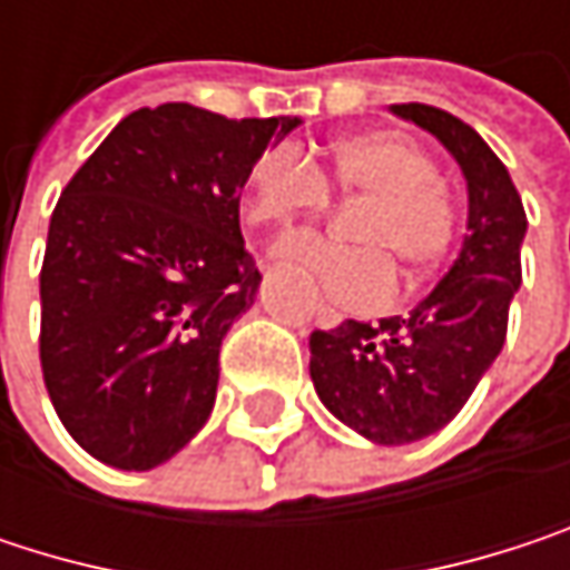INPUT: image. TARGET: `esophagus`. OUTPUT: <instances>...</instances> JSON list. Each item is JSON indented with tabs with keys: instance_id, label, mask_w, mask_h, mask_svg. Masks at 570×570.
Segmentation results:
<instances>
[{
	"instance_id": "obj_1",
	"label": "esophagus",
	"mask_w": 570,
	"mask_h": 570,
	"mask_svg": "<svg viewBox=\"0 0 570 570\" xmlns=\"http://www.w3.org/2000/svg\"><path fill=\"white\" fill-rule=\"evenodd\" d=\"M274 257H277V254H274ZM313 316H316L320 326H336V323H340V313H336L333 306H323V303L313 306Z\"/></svg>"
}]
</instances>
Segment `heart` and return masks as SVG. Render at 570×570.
Here are the masks:
<instances>
[{"label":"heart","instance_id":"obj_1","mask_svg":"<svg viewBox=\"0 0 570 570\" xmlns=\"http://www.w3.org/2000/svg\"><path fill=\"white\" fill-rule=\"evenodd\" d=\"M330 183L343 200H363L350 220V244L286 237L274 254L350 309L383 306L409 281L429 274L455 244L459 204L435 158L405 135L370 131L343 138L320 174L296 148L274 145L247 168V217L257 227H289L330 207Z\"/></svg>","mask_w":570,"mask_h":570}]
</instances>
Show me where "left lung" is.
Instances as JSON below:
<instances>
[{
  "instance_id": "left-lung-1",
  "label": "left lung",
  "mask_w": 570,
  "mask_h": 570,
  "mask_svg": "<svg viewBox=\"0 0 570 570\" xmlns=\"http://www.w3.org/2000/svg\"><path fill=\"white\" fill-rule=\"evenodd\" d=\"M435 135L469 184L459 261L405 316L343 320L309 336V376L323 405L380 445H405L449 425L505 346L521 284L528 217L509 168L462 118L432 105H393Z\"/></svg>"
}]
</instances>
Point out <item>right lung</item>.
Segmentation results:
<instances>
[{"label": "right lung", "mask_w": 570, "mask_h": 570, "mask_svg": "<svg viewBox=\"0 0 570 570\" xmlns=\"http://www.w3.org/2000/svg\"><path fill=\"white\" fill-rule=\"evenodd\" d=\"M299 118L138 108L65 184L39 274L46 390L98 462L148 472L207 422L220 343L261 271L240 187Z\"/></svg>", "instance_id": "right-lung-1"}]
</instances>
